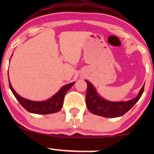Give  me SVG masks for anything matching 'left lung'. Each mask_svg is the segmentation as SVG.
I'll return each instance as SVG.
<instances>
[{
	"instance_id": "left-lung-1",
	"label": "left lung",
	"mask_w": 154,
	"mask_h": 154,
	"mask_svg": "<svg viewBox=\"0 0 154 154\" xmlns=\"http://www.w3.org/2000/svg\"><path fill=\"white\" fill-rule=\"evenodd\" d=\"M87 83V91L86 94V103L88 109L91 113L97 116L106 118L120 117L125 115L132 108L143 94L144 86L139 91L135 98L128 101L112 102L102 98L96 91L95 88L90 82L86 80Z\"/></svg>"
}]
</instances>
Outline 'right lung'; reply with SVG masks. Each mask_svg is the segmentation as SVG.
Masks as SVG:
<instances>
[{"mask_svg": "<svg viewBox=\"0 0 154 154\" xmlns=\"http://www.w3.org/2000/svg\"><path fill=\"white\" fill-rule=\"evenodd\" d=\"M74 83L75 82L63 86L57 94H54L53 97H51V98H49L47 100H45V101H32V100H27V99H25L18 95L12 88V85L10 83V79H9V86H10L11 91L13 93L14 96L16 97L20 104L29 112L41 115L51 114V113H55L57 112L60 111L62 107H63L65 95H66L68 90L71 88V86L74 84Z\"/></svg>", "mask_w": 154, "mask_h": 154, "instance_id": "add662e5", "label": "right lung"}]
</instances>
